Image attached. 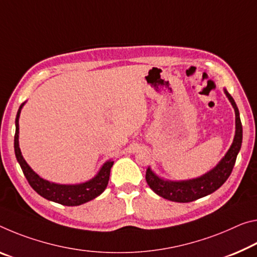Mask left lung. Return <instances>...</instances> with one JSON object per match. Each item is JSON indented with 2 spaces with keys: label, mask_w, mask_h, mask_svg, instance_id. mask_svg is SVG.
<instances>
[{
  "label": "left lung",
  "mask_w": 257,
  "mask_h": 257,
  "mask_svg": "<svg viewBox=\"0 0 257 257\" xmlns=\"http://www.w3.org/2000/svg\"><path fill=\"white\" fill-rule=\"evenodd\" d=\"M224 92L233 106L235 113V134L231 148L215 168L200 177L193 178V180L178 182L165 181L157 176L149 167L146 169L145 180L151 189L158 195L175 202H191L215 192L229 178L234 167L235 159H237L240 148H241L242 125L239 116V109L235 105L234 99L226 91V89H224Z\"/></svg>",
  "instance_id": "obj_1"
}]
</instances>
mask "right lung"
<instances>
[{
	"label": "right lung",
	"instance_id": "1",
	"mask_svg": "<svg viewBox=\"0 0 257 257\" xmlns=\"http://www.w3.org/2000/svg\"><path fill=\"white\" fill-rule=\"evenodd\" d=\"M23 103L17 112L16 116V134H15V153L17 161L19 162L20 167L26 180L30 183V185L33 187L35 192H38L41 197L48 200L54 201L64 206H80L82 203L92 200L99 194L104 192L106 189L109 180V173L114 162L108 160L101 166L100 170L95 177L91 178L90 181L81 183V184L75 185H65V184H56L49 181L41 178L38 174L33 172V169L27 165L25 159L23 158L22 152L19 149V115L20 111L24 106Z\"/></svg>",
	"mask_w": 257,
	"mask_h": 257
}]
</instances>
